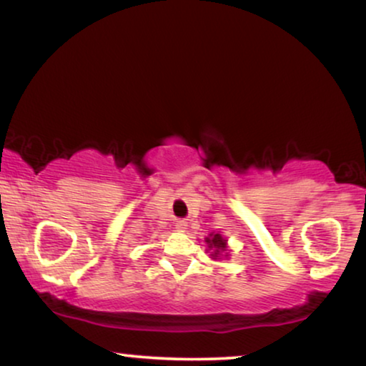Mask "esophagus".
Segmentation results:
<instances>
[{
  "label": "esophagus",
  "mask_w": 366,
  "mask_h": 366,
  "mask_svg": "<svg viewBox=\"0 0 366 366\" xmlns=\"http://www.w3.org/2000/svg\"><path fill=\"white\" fill-rule=\"evenodd\" d=\"M187 227H188V223L183 222V219H178V222L174 223V228H177V232H187Z\"/></svg>",
  "instance_id": "1"
}]
</instances>
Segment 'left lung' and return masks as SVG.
Segmentation results:
<instances>
[{
    "label": "left lung",
    "mask_w": 366,
    "mask_h": 366,
    "mask_svg": "<svg viewBox=\"0 0 366 366\" xmlns=\"http://www.w3.org/2000/svg\"><path fill=\"white\" fill-rule=\"evenodd\" d=\"M204 242H207V247L208 249L207 252L209 253V257L212 259H222V258H228L229 257V248H228V239L223 237L219 232H213L209 233L207 238H204Z\"/></svg>",
    "instance_id": "8db88e82"
}]
</instances>
